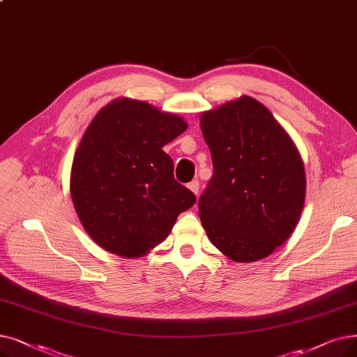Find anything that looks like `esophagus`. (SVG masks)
I'll list each match as a JSON object with an SVG mask.
<instances>
[{
	"label": "esophagus",
	"instance_id": "esophagus-1",
	"mask_svg": "<svg viewBox=\"0 0 357 357\" xmlns=\"http://www.w3.org/2000/svg\"><path fill=\"white\" fill-rule=\"evenodd\" d=\"M188 188L197 195L198 194V191H199V182H198V179H194V181H191L190 183H188Z\"/></svg>",
	"mask_w": 357,
	"mask_h": 357
}]
</instances>
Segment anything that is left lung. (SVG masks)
Listing matches in <instances>:
<instances>
[{"instance_id": "left-lung-1", "label": "left lung", "mask_w": 357, "mask_h": 357, "mask_svg": "<svg viewBox=\"0 0 357 357\" xmlns=\"http://www.w3.org/2000/svg\"><path fill=\"white\" fill-rule=\"evenodd\" d=\"M213 176L198 201L211 243L236 262L268 257L296 227L305 203L301 154L267 107L250 96L201 114Z\"/></svg>"}]
</instances>
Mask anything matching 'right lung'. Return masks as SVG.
<instances>
[{
  "label": "right lung",
  "instance_id": "obj_1",
  "mask_svg": "<svg viewBox=\"0 0 357 357\" xmlns=\"http://www.w3.org/2000/svg\"><path fill=\"white\" fill-rule=\"evenodd\" d=\"M187 128L181 116L128 98L93 118L74 154L70 191L83 227L103 250L142 257L194 206L163 151Z\"/></svg>",
  "mask_w": 357,
  "mask_h": 357
}]
</instances>
